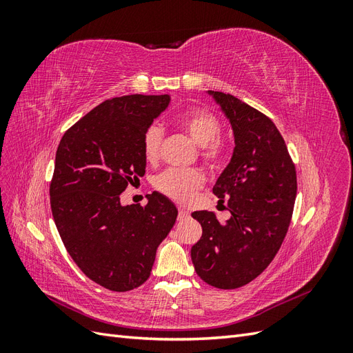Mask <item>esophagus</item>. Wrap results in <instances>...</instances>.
Returning a JSON list of instances; mask_svg holds the SVG:
<instances>
[{"instance_id": "obj_1", "label": "esophagus", "mask_w": 353, "mask_h": 353, "mask_svg": "<svg viewBox=\"0 0 353 353\" xmlns=\"http://www.w3.org/2000/svg\"><path fill=\"white\" fill-rule=\"evenodd\" d=\"M188 215H190V213H188L185 209H183V208L178 209V219H179V221L188 218Z\"/></svg>"}]
</instances>
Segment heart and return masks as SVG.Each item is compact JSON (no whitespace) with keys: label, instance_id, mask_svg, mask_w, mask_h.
I'll return each instance as SVG.
<instances>
[{"label":"heart","instance_id":"b5f03b06","mask_svg":"<svg viewBox=\"0 0 353 353\" xmlns=\"http://www.w3.org/2000/svg\"><path fill=\"white\" fill-rule=\"evenodd\" d=\"M175 125L199 145V156L208 166H219L227 156L228 145L221 132L218 117L205 110L194 109L181 114ZM163 130L157 125L147 128L143 135V154L148 163H157L162 153ZM205 184V174L199 169H168L160 175L154 187L163 196L178 203H188Z\"/></svg>","mask_w":353,"mask_h":353}]
</instances>
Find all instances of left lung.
<instances>
[{
    "mask_svg": "<svg viewBox=\"0 0 353 353\" xmlns=\"http://www.w3.org/2000/svg\"><path fill=\"white\" fill-rule=\"evenodd\" d=\"M232 125L231 162L213 185L228 200L231 218L194 212L203 234L191 248L200 279L218 288H239L261 275L280 250L297 193L296 166L283 135L262 112L231 94L209 91Z\"/></svg>",
    "mask_w": 353,
    "mask_h": 353,
    "instance_id": "1",
    "label": "left lung"
}]
</instances>
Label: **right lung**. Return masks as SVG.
Instances as JSON below:
<instances>
[{"label": "right lung", "mask_w": 353, "mask_h": 353, "mask_svg": "<svg viewBox=\"0 0 353 353\" xmlns=\"http://www.w3.org/2000/svg\"><path fill=\"white\" fill-rule=\"evenodd\" d=\"M168 104V94L109 99L72 125L57 148L52 218L73 262L112 292L147 281L178 216L159 193L147 194L144 206L121 205V193L145 174L143 135Z\"/></svg>", "instance_id": "obj_1"}]
</instances>
